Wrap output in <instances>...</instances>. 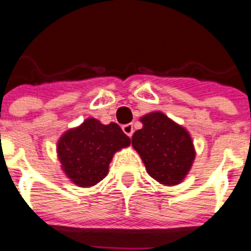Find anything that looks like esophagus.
Listing matches in <instances>:
<instances>
[{
  "label": "esophagus",
  "instance_id": "esophagus-1",
  "mask_svg": "<svg viewBox=\"0 0 251 251\" xmlns=\"http://www.w3.org/2000/svg\"><path fill=\"white\" fill-rule=\"evenodd\" d=\"M122 129H123V132L127 134L129 138H132L133 136V124H126V126H123L122 127Z\"/></svg>",
  "mask_w": 251,
  "mask_h": 251
}]
</instances>
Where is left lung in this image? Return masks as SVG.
Returning <instances> with one entry per match:
<instances>
[{"mask_svg": "<svg viewBox=\"0 0 251 251\" xmlns=\"http://www.w3.org/2000/svg\"><path fill=\"white\" fill-rule=\"evenodd\" d=\"M141 122L143 128L133 134V148L152 178L162 185H177L188 174L195 159L191 137L161 112L150 113Z\"/></svg>", "mask_w": 251, "mask_h": 251, "instance_id": "1", "label": "left lung"}]
</instances>
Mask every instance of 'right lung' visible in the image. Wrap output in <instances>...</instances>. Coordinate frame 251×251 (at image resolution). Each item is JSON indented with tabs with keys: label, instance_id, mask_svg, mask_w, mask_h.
I'll list each match as a JSON object with an SVG mask.
<instances>
[{
	"label": "right lung",
	"instance_id": "right-lung-1",
	"mask_svg": "<svg viewBox=\"0 0 251 251\" xmlns=\"http://www.w3.org/2000/svg\"><path fill=\"white\" fill-rule=\"evenodd\" d=\"M130 145L117 123L101 124L88 118L81 126L63 134L57 143V156L66 176L80 187L94 186L108 175L117 151Z\"/></svg>",
	"mask_w": 251,
	"mask_h": 251
}]
</instances>
